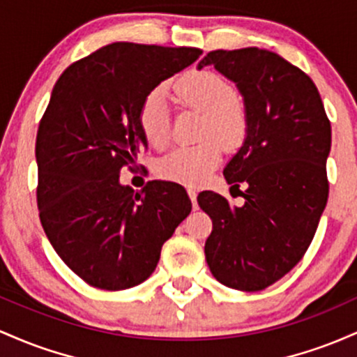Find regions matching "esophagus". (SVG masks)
I'll list each match as a JSON object with an SVG mask.
<instances>
[{
    "label": "esophagus",
    "instance_id": "1",
    "mask_svg": "<svg viewBox=\"0 0 357 357\" xmlns=\"http://www.w3.org/2000/svg\"><path fill=\"white\" fill-rule=\"evenodd\" d=\"M187 192H189V197H190V200H192V206H194V209L195 211H197V190H195V189H192V187H190V189L189 190H187Z\"/></svg>",
    "mask_w": 357,
    "mask_h": 357
}]
</instances>
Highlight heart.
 Here are the masks:
<instances>
[{"instance_id": "obj_1", "label": "heart", "mask_w": 357, "mask_h": 357, "mask_svg": "<svg viewBox=\"0 0 357 357\" xmlns=\"http://www.w3.org/2000/svg\"><path fill=\"white\" fill-rule=\"evenodd\" d=\"M172 96L182 107L204 114L200 138L195 146H180L160 162V175L185 185H199L222 158L224 146H236L246 133L248 119L243 104L226 79L214 72H194L172 86ZM139 126L151 146L162 148L170 139V113L162 89L151 91L139 107Z\"/></svg>"}]
</instances>
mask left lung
Here are the masks:
<instances>
[{
	"instance_id": "1",
	"label": "left lung",
	"mask_w": 357,
	"mask_h": 357,
	"mask_svg": "<svg viewBox=\"0 0 357 357\" xmlns=\"http://www.w3.org/2000/svg\"><path fill=\"white\" fill-rule=\"evenodd\" d=\"M211 66L243 98L246 135L224 177L246 190L241 207L215 192L199 194L212 219L204 253L219 283L258 291L297 265L314 239L329 195L331 123L312 79L275 52L214 50L197 70Z\"/></svg>"
}]
</instances>
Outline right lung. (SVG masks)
Wrapping results in <instances>:
<instances>
[{"mask_svg": "<svg viewBox=\"0 0 357 357\" xmlns=\"http://www.w3.org/2000/svg\"><path fill=\"white\" fill-rule=\"evenodd\" d=\"M200 54L116 42L67 67L52 89L35 145L40 221L62 261L91 287L145 282L190 214L182 185L151 180L135 192L119 170L148 146L142 102Z\"/></svg>", "mask_w": 357, "mask_h": 357, "instance_id": "1", "label": "right lung"}]
</instances>
